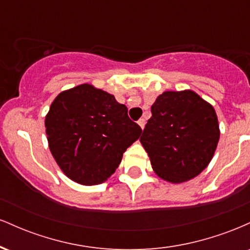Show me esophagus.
Masks as SVG:
<instances>
[{
  "label": "esophagus",
  "mask_w": 250,
  "mask_h": 250,
  "mask_svg": "<svg viewBox=\"0 0 250 250\" xmlns=\"http://www.w3.org/2000/svg\"><path fill=\"white\" fill-rule=\"evenodd\" d=\"M137 123H139V125L141 127V129L143 130V128H145V125H146V120L145 119H140L139 121H137Z\"/></svg>",
  "instance_id": "34e87169"
}]
</instances>
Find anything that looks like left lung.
Here are the masks:
<instances>
[{
	"label": "left lung",
	"mask_w": 250,
	"mask_h": 250,
	"mask_svg": "<svg viewBox=\"0 0 250 250\" xmlns=\"http://www.w3.org/2000/svg\"><path fill=\"white\" fill-rule=\"evenodd\" d=\"M219 139L213 105L193 90H182L157 97L140 141L157 176L181 183L207 168Z\"/></svg>",
	"instance_id": "8db88e82"
}]
</instances>
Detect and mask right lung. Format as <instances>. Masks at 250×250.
Listing matches in <instances>:
<instances>
[{
	"label": "right lung",
	"instance_id": "1",
	"mask_svg": "<svg viewBox=\"0 0 250 250\" xmlns=\"http://www.w3.org/2000/svg\"><path fill=\"white\" fill-rule=\"evenodd\" d=\"M49 149L61 170L83 186L104 182L142 133L114 95L84 83L62 91L45 116Z\"/></svg>",
	"mask_w": 250,
	"mask_h": 250
}]
</instances>
